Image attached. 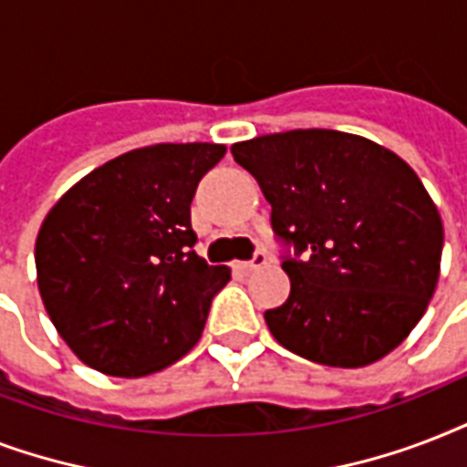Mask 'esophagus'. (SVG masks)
I'll return each instance as SVG.
<instances>
[{"label": "esophagus", "mask_w": 467, "mask_h": 467, "mask_svg": "<svg viewBox=\"0 0 467 467\" xmlns=\"http://www.w3.org/2000/svg\"><path fill=\"white\" fill-rule=\"evenodd\" d=\"M267 263V253L265 251H255L251 260H245V263H236L238 270H244V273H253V270H258Z\"/></svg>", "instance_id": "34e87169"}]
</instances>
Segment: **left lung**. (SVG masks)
Here are the masks:
<instances>
[{
	"label": "left lung",
	"instance_id": "left-lung-1",
	"mask_svg": "<svg viewBox=\"0 0 467 467\" xmlns=\"http://www.w3.org/2000/svg\"><path fill=\"white\" fill-rule=\"evenodd\" d=\"M273 207L290 297L267 309L292 353L363 368L410 336L433 297L443 223L417 172L388 148L331 129L267 133L231 146ZM306 253V260L298 255Z\"/></svg>",
	"mask_w": 467,
	"mask_h": 467
}]
</instances>
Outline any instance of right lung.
Segmentation results:
<instances>
[{
    "mask_svg": "<svg viewBox=\"0 0 467 467\" xmlns=\"http://www.w3.org/2000/svg\"><path fill=\"white\" fill-rule=\"evenodd\" d=\"M223 153L219 143L136 148L72 184L43 219L38 292L85 365L143 378L200 341L231 270L194 253L190 204Z\"/></svg>",
    "mask_w": 467,
    "mask_h": 467,
    "instance_id": "1",
    "label": "right lung"
}]
</instances>
